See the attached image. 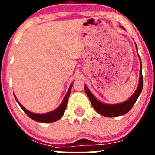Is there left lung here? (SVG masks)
<instances>
[{
  "instance_id": "obj_1",
  "label": "left lung",
  "mask_w": 155,
  "mask_h": 155,
  "mask_svg": "<svg viewBox=\"0 0 155 155\" xmlns=\"http://www.w3.org/2000/svg\"><path fill=\"white\" fill-rule=\"evenodd\" d=\"M123 29H124V28ZM135 47H136V50L138 51L137 49V45L135 44ZM139 59H140V77H139V82L138 86L137 89L135 90V93L132 95L131 97L128 99L127 100L124 101L123 102H120V103H116V104H106L104 102H100L93 95V94L88 89V87L85 85V91H86L87 96L88 97L92 105V107L94 108V110L97 111L98 114L100 115H102L106 117H116V116H123L126 114L131 110L133 107L134 104L135 103L136 100H138L139 95L140 94L142 91V88H143V76H142V64H141V60H140V56L138 55Z\"/></svg>"
}]
</instances>
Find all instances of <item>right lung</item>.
<instances>
[{"instance_id":"add662e5","label":"right lung","mask_w":155,"mask_h":155,"mask_svg":"<svg viewBox=\"0 0 155 155\" xmlns=\"http://www.w3.org/2000/svg\"><path fill=\"white\" fill-rule=\"evenodd\" d=\"M72 84L70 85L69 86L68 91H67V94L64 97L63 101L61 103V105L57 107L56 109L54 110L51 111V112L45 113V114H34V113L31 112V111L28 110L27 109H25V107L22 106L21 104L20 103L17 99L15 97V95H14L15 97V100L17 102V103L19 104V105L20 106V107L23 110L24 112L27 114L31 119H33L34 121H37V122H41V123H50V122H54L55 121H58V119H60L64 115V112H65L66 108H67V101H68L69 94H70L71 89H72Z\"/></svg>"}]
</instances>
